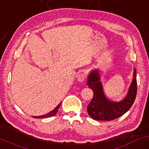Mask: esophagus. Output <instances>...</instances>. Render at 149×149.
<instances>
[{"label":"esophagus","mask_w":149,"mask_h":149,"mask_svg":"<svg viewBox=\"0 0 149 149\" xmlns=\"http://www.w3.org/2000/svg\"><path fill=\"white\" fill-rule=\"evenodd\" d=\"M86 75H85L84 73H81L78 76V80L79 81H80V82L84 81L85 80H86Z\"/></svg>","instance_id":"34e87169"}]
</instances>
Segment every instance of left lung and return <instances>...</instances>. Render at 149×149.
I'll use <instances>...</instances> for the list:
<instances>
[{
	"label": "left lung",
	"mask_w": 149,
	"mask_h": 149,
	"mask_svg": "<svg viewBox=\"0 0 149 149\" xmlns=\"http://www.w3.org/2000/svg\"><path fill=\"white\" fill-rule=\"evenodd\" d=\"M87 86L93 91V97L87 106V112L94 120L111 121L119 118L132 107L137 94L136 71L130 85L128 95L120 102H111L106 98L104 92L98 70L92 71L87 79Z\"/></svg>",
	"instance_id": "obj_1"
}]
</instances>
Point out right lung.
I'll return each instance as SVG.
<instances>
[{"label":"right lung","instance_id":"1","mask_svg":"<svg viewBox=\"0 0 149 149\" xmlns=\"http://www.w3.org/2000/svg\"><path fill=\"white\" fill-rule=\"evenodd\" d=\"M60 104H60L58 105L56 107L54 108L52 111L49 112V113L45 114H44V115H42V116H34V118H48V117H50V116H54V115H55V114H56L57 112H58V109H59L60 106Z\"/></svg>","mask_w":149,"mask_h":149}]
</instances>
